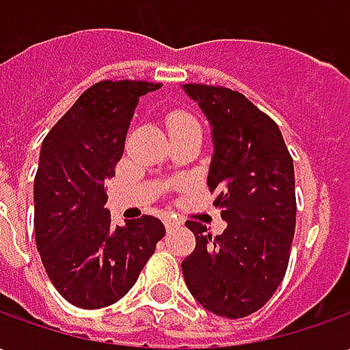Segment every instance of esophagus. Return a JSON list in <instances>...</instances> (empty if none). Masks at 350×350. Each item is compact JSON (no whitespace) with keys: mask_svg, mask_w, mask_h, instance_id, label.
<instances>
[{"mask_svg":"<svg viewBox=\"0 0 350 350\" xmlns=\"http://www.w3.org/2000/svg\"><path fill=\"white\" fill-rule=\"evenodd\" d=\"M165 227H167V230L178 228V227H180V221L172 219V217H165Z\"/></svg>","mask_w":350,"mask_h":350,"instance_id":"34e87169","label":"esophagus"}]
</instances>
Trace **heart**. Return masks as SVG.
<instances>
[{
    "mask_svg": "<svg viewBox=\"0 0 350 350\" xmlns=\"http://www.w3.org/2000/svg\"><path fill=\"white\" fill-rule=\"evenodd\" d=\"M168 129L176 131L180 129V127H185V125H195V120L191 118V116L183 114V112H174V114L168 116Z\"/></svg>",
    "mask_w": 350,
    "mask_h": 350,
    "instance_id": "1",
    "label": "heart"
}]
</instances>
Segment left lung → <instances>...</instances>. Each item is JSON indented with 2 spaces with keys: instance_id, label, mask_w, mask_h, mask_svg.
<instances>
[{
  "instance_id": "left-lung-1",
  "label": "left lung",
  "mask_w": 350,
  "mask_h": 350,
  "mask_svg": "<svg viewBox=\"0 0 350 350\" xmlns=\"http://www.w3.org/2000/svg\"><path fill=\"white\" fill-rule=\"evenodd\" d=\"M212 127L208 187L227 221L213 236L185 227L197 245L182 262L185 285L208 311L227 319L255 313L283 281L296 227L293 157L278 123L228 88L183 84Z\"/></svg>"
}]
</instances>
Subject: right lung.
Segmentation results:
<instances>
[{"label": "right lung", "instance_id": "1", "mask_svg": "<svg viewBox=\"0 0 350 350\" xmlns=\"http://www.w3.org/2000/svg\"><path fill=\"white\" fill-rule=\"evenodd\" d=\"M161 84L105 80L80 95L42 140L35 176V240L52 285L82 309L114 304L165 236L157 217L110 223L108 178L122 159L138 100Z\"/></svg>", "mask_w": 350, "mask_h": 350}]
</instances>
